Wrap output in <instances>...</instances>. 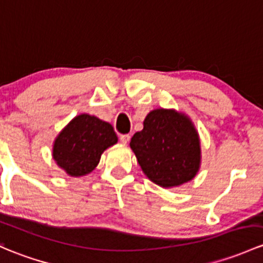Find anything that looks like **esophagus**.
Instances as JSON below:
<instances>
[{"label": "esophagus", "instance_id": "esophagus-1", "mask_svg": "<svg viewBox=\"0 0 263 263\" xmlns=\"http://www.w3.org/2000/svg\"><path fill=\"white\" fill-rule=\"evenodd\" d=\"M129 139H131V136H129V135H121L120 136V140L122 143H127L129 141Z\"/></svg>", "mask_w": 263, "mask_h": 263}]
</instances>
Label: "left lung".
<instances>
[{
  "label": "left lung",
  "mask_w": 263,
  "mask_h": 263,
  "mask_svg": "<svg viewBox=\"0 0 263 263\" xmlns=\"http://www.w3.org/2000/svg\"><path fill=\"white\" fill-rule=\"evenodd\" d=\"M145 175L162 187L192 180L200 165L198 132L186 116L155 109L129 142Z\"/></svg>",
  "instance_id": "8db88e82"
}]
</instances>
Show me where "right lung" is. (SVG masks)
<instances>
[{
	"instance_id": "1",
	"label": "right lung",
	"mask_w": 263,
	"mask_h": 263,
	"mask_svg": "<svg viewBox=\"0 0 263 263\" xmlns=\"http://www.w3.org/2000/svg\"><path fill=\"white\" fill-rule=\"evenodd\" d=\"M117 142L108 122L95 116H77L57 137L52 157L70 176H83L95 170L101 155Z\"/></svg>"
}]
</instances>
